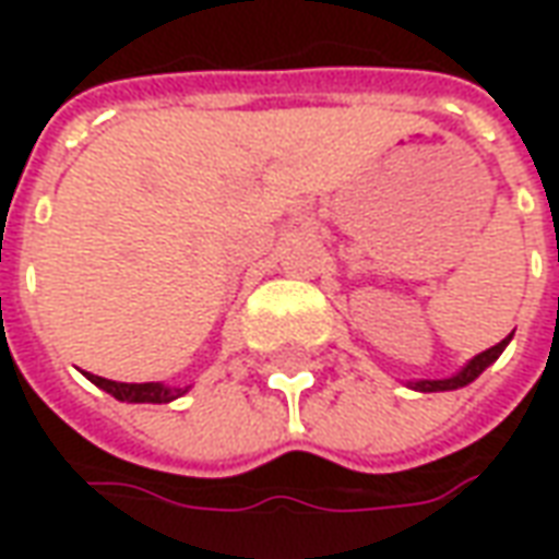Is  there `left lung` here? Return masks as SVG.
Segmentation results:
<instances>
[{"mask_svg":"<svg viewBox=\"0 0 559 559\" xmlns=\"http://www.w3.org/2000/svg\"><path fill=\"white\" fill-rule=\"evenodd\" d=\"M512 338V335H509ZM509 338H503L500 344H493V347H488L485 353H479V356H473L457 374L452 377H443V380H413V383H407L411 389H416V392H449V389H461L467 386V383H473L476 377L488 368L491 362H497L500 359V353L506 350V344H509Z\"/></svg>","mask_w":559,"mask_h":559,"instance_id":"1","label":"left lung"}]
</instances>
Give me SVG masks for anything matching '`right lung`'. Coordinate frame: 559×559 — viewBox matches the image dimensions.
Listing matches in <instances>:
<instances>
[{
	"mask_svg": "<svg viewBox=\"0 0 559 559\" xmlns=\"http://www.w3.org/2000/svg\"><path fill=\"white\" fill-rule=\"evenodd\" d=\"M98 389L110 392L114 399L128 401V404H170L179 395H185L191 386H164V383H116V380H107V377L86 374Z\"/></svg>",
	"mask_w": 559,
	"mask_h": 559,
	"instance_id": "add662e5",
	"label": "right lung"
}]
</instances>
